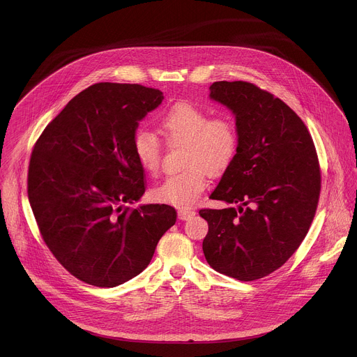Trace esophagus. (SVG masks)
<instances>
[{
  "instance_id": "1",
  "label": "esophagus",
  "mask_w": 357,
  "mask_h": 357,
  "mask_svg": "<svg viewBox=\"0 0 357 357\" xmlns=\"http://www.w3.org/2000/svg\"><path fill=\"white\" fill-rule=\"evenodd\" d=\"M195 215H196L195 211H188V209H181V211H178V218H179L181 220H188V219H190V218L195 216Z\"/></svg>"
}]
</instances>
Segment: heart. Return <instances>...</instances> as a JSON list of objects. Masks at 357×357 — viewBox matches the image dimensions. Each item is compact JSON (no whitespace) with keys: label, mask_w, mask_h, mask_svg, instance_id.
Segmentation results:
<instances>
[{"label":"heart","mask_w":357,"mask_h":357,"mask_svg":"<svg viewBox=\"0 0 357 357\" xmlns=\"http://www.w3.org/2000/svg\"><path fill=\"white\" fill-rule=\"evenodd\" d=\"M158 132L169 146L183 145L179 174L168 176L152 190L160 203L186 209L206 189V174L212 178L225 175L234 164L240 132L230 116L212 117L211 112L190 101H178L158 119ZM132 152L141 169L152 176L161 169V139L146 130H137Z\"/></svg>","instance_id":"heart-1"}]
</instances>
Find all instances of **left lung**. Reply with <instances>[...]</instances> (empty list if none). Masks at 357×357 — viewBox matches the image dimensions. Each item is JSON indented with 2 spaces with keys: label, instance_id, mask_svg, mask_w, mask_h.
Wrapping results in <instances>:
<instances>
[{
  "label": "left lung",
  "instance_id": "obj_1",
  "mask_svg": "<svg viewBox=\"0 0 357 357\" xmlns=\"http://www.w3.org/2000/svg\"><path fill=\"white\" fill-rule=\"evenodd\" d=\"M211 97L236 116L240 148L211 199L237 205L200 209L209 225V266L240 281L263 278L296 251L314 220L321 168L312 137L282 100L248 82H215Z\"/></svg>",
  "mask_w": 357,
  "mask_h": 357
}]
</instances>
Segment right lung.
<instances>
[{
  "label": "right lung",
  "instance_id": "1",
  "mask_svg": "<svg viewBox=\"0 0 357 357\" xmlns=\"http://www.w3.org/2000/svg\"><path fill=\"white\" fill-rule=\"evenodd\" d=\"M162 100L158 89L96 83L76 94L33 145L28 199L39 233L86 284L110 288L138 275L176 222L169 205L124 206L145 192L132 137Z\"/></svg>",
  "mask_w": 357,
  "mask_h": 357
}]
</instances>
